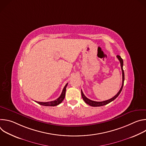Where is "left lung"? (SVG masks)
Wrapping results in <instances>:
<instances>
[{"mask_svg":"<svg viewBox=\"0 0 146 146\" xmlns=\"http://www.w3.org/2000/svg\"><path fill=\"white\" fill-rule=\"evenodd\" d=\"M117 58L118 59V60L120 62V64H121V70H122V86L119 90V91H118V92L112 98L107 100H105V101H102V102H96V101H94L92 100L89 99L88 98H87L84 94H83L82 90H81V95H82V98L83 99V100H84V102L88 104V105H90L91 106H93V107H98V106H104V105H106L107 104L110 103L111 102H112L113 100H114L115 99H116L118 96L119 95V94L121 93L122 88H123V82H124V79H125V77H124V72L123 70V60L121 58V56L119 55H117Z\"/></svg>","mask_w":146,"mask_h":146,"instance_id":"obj_1","label":"left lung"}]
</instances>
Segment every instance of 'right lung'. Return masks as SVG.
Instances as JSON below:
<instances>
[{
	"mask_svg": "<svg viewBox=\"0 0 146 146\" xmlns=\"http://www.w3.org/2000/svg\"><path fill=\"white\" fill-rule=\"evenodd\" d=\"M68 86V83L65 85V86L64 87L63 91L62 92L61 95H60V96L56 99L55 100L53 101H51V102H37L35 101L36 103H37L38 104L42 106H55L58 105L59 104H60L62 101L64 100L65 97V93H66V87Z\"/></svg>",
	"mask_w": 146,
	"mask_h": 146,
	"instance_id": "1",
	"label": "right lung"
}]
</instances>
